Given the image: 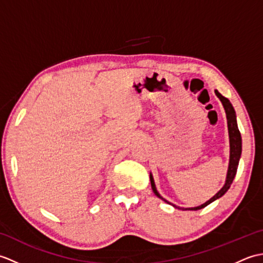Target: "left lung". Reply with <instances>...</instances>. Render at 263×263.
<instances>
[{
	"instance_id": "left-lung-1",
	"label": "left lung",
	"mask_w": 263,
	"mask_h": 263,
	"mask_svg": "<svg viewBox=\"0 0 263 263\" xmlns=\"http://www.w3.org/2000/svg\"><path fill=\"white\" fill-rule=\"evenodd\" d=\"M217 97L220 99V102L224 105V108L226 111V115H227V124H228V133H230V143H231V156H230V166H228V172H227V177H226V183L225 185L221 187V190L219 192H218L216 195H214L210 200L206 201L205 203L201 204L199 206H194V208H180V206H177L175 204H173L168 201L165 200L161 195L158 193L157 189H156L155 185V182H154V178L153 175L150 174V183H152V187H153V191L154 193L157 195L159 199H161L165 202L170 203L172 205H174L175 208L178 209H183V210H199V209H202L204 206H206L208 204H210L211 202H214L215 200L219 199L220 197H222L227 191L228 189L231 187V184L233 183L234 177L236 175V172H237V166H238V161L239 158H241V154H242V138H241V133H239L238 130V126H237V122H236V114H235V110H234L233 106L231 104L230 100H228L226 97L222 96L220 92H218L217 90L215 91Z\"/></svg>"
}]
</instances>
